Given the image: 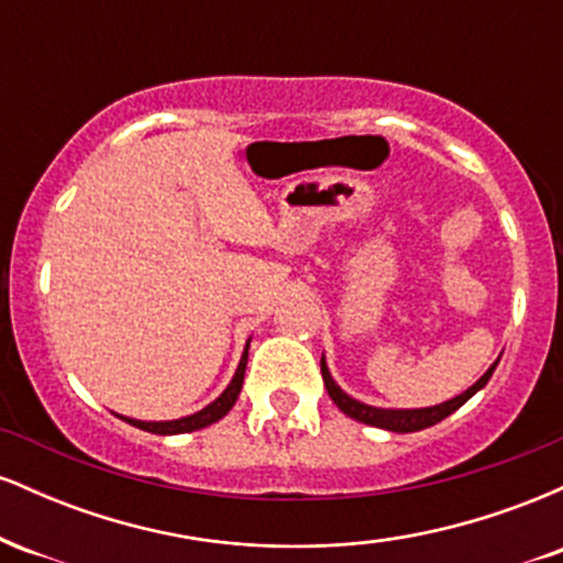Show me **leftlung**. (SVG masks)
<instances>
[{"label":"left lung","instance_id":"left-lung-1","mask_svg":"<svg viewBox=\"0 0 563 563\" xmlns=\"http://www.w3.org/2000/svg\"><path fill=\"white\" fill-rule=\"evenodd\" d=\"M495 367H497V360H495V365L489 367V371L484 373V376L476 380L474 386H471V389H466L463 394H457V397H452V399H448V402H442V405L421 407V410H380V407L363 405V402H357V399L349 397L346 391H341L339 386H335V380L331 378V371H328L325 357L320 360V371H322V380H325V389H328V394H331V399H333L335 405H339V410L344 412V416L354 418V421H360V423L378 426V429L397 431V434H410V431L429 429V426L444 421V418H448L450 412H455L457 407L466 405L476 391L487 386V380L493 378Z\"/></svg>","mask_w":563,"mask_h":563}]
</instances>
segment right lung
I'll return each instance as SVG.
<instances>
[{
	"label": "right lung",
	"instance_id": "add662e5",
	"mask_svg": "<svg viewBox=\"0 0 563 563\" xmlns=\"http://www.w3.org/2000/svg\"><path fill=\"white\" fill-rule=\"evenodd\" d=\"M245 363H249V344H245L241 365H238L235 376H232L228 389L219 394V397L209 407H203V410L192 412V416L179 418V421H134V418H124V421L132 423V426H137V429H142V431H151V434H187V431L206 429V426L217 423L219 418H224L232 410V405H235L238 394H241V389H243Z\"/></svg>",
	"mask_w": 563,
	"mask_h": 563
}]
</instances>
